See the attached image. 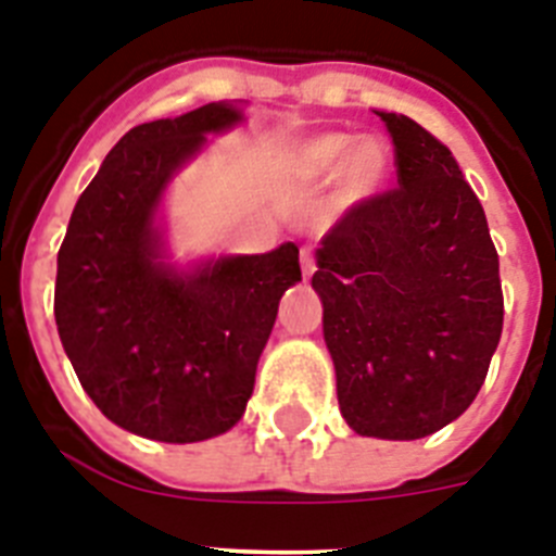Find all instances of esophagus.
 I'll return each mask as SVG.
<instances>
[{"label":"esophagus","mask_w":556,"mask_h":556,"mask_svg":"<svg viewBox=\"0 0 556 556\" xmlns=\"http://www.w3.org/2000/svg\"><path fill=\"white\" fill-rule=\"evenodd\" d=\"M301 267H303V278H312L317 264H314V253L308 248L301 250Z\"/></svg>","instance_id":"1"}]
</instances>
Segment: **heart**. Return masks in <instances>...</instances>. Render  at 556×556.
<instances>
[{
  "mask_svg": "<svg viewBox=\"0 0 556 556\" xmlns=\"http://www.w3.org/2000/svg\"><path fill=\"white\" fill-rule=\"evenodd\" d=\"M392 150L378 136H362L331 130L317 132L312 139L301 141L289 155V172L301 184H331L339 175L345 178L348 198L365 200L390 178Z\"/></svg>",
  "mask_w": 556,
  "mask_h": 556,
  "instance_id": "heart-1",
  "label": "heart"
}]
</instances>
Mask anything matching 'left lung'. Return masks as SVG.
<instances>
[{
	"instance_id": "8db88e82",
	"label": "left lung",
	"mask_w": 556,
	"mask_h": 556,
	"mask_svg": "<svg viewBox=\"0 0 556 556\" xmlns=\"http://www.w3.org/2000/svg\"><path fill=\"white\" fill-rule=\"evenodd\" d=\"M397 189L353 205L317 248L314 292L356 434L420 440L479 395L504 326L498 253L451 150L404 113H378Z\"/></svg>"
}]
</instances>
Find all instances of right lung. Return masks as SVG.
<instances>
[{
  "instance_id": "obj_1",
  "label": "right lung",
  "mask_w": 556,
  "mask_h": 556,
  "mask_svg": "<svg viewBox=\"0 0 556 556\" xmlns=\"http://www.w3.org/2000/svg\"><path fill=\"white\" fill-rule=\"evenodd\" d=\"M242 122L244 102H208L127 130L58 253L63 351L97 409L147 440L200 443L242 420L281 294L301 281L294 242L186 267L169 258L166 189L208 136Z\"/></svg>"
}]
</instances>
